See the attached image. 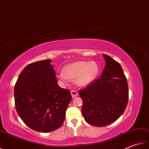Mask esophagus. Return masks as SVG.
Returning a JSON list of instances; mask_svg holds the SVG:
<instances>
[{"label":"esophagus","instance_id":"34e87169","mask_svg":"<svg viewBox=\"0 0 149 149\" xmlns=\"http://www.w3.org/2000/svg\"><path fill=\"white\" fill-rule=\"evenodd\" d=\"M70 93H71L72 98H75V97H77L78 95V93L76 91H75V90H71Z\"/></svg>","mask_w":149,"mask_h":149}]
</instances>
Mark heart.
I'll return each instance as SVG.
<instances>
[{
  "mask_svg": "<svg viewBox=\"0 0 149 149\" xmlns=\"http://www.w3.org/2000/svg\"><path fill=\"white\" fill-rule=\"evenodd\" d=\"M98 72L99 67L95 62L80 61L66 65L58 77L61 80H75L78 86H86L95 79Z\"/></svg>",
  "mask_w": 149,
  "mask_h": 149,
  "instance_id": "heart-1",
  "label": "heart"
}]
</instances>
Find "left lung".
Wrapping results in <instances>:
<instances>
[{
    "mask_svg": "<svg viewBox=\"0 0 149 149\" xmlns=\"http://www.w3.org/2000/svg\"><path fill=\"white\" fill-rule=\"evenodd\" d=\"M103 56L106 66L100 78L79 91L84 118L95 127L116 121L124 112L129 99L127 82L121 66L110 56Z\"/></svg>",
    "mask_w": 149,
    "mask_h": 149,
    "instance_id": "1",
    "label": "left lung"
}]
</instances>
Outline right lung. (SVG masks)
<instances>
[{"label":"right lung","mask_w":149,"mask_h":149,"mask_svg":"<svg viewBox=\"0 0 149 149\" xmlns=\"http://www.w3.org/2000/svg\"><path fill=\"white\" fill-rule=\"evenodd\" d=\"M51 60L28 65L15 85V102L19 116L33 130L49 132L59 128L72 100L68 90L60 88Z\"/></svg>","instance_id":"add662e5"}]
</instances>
